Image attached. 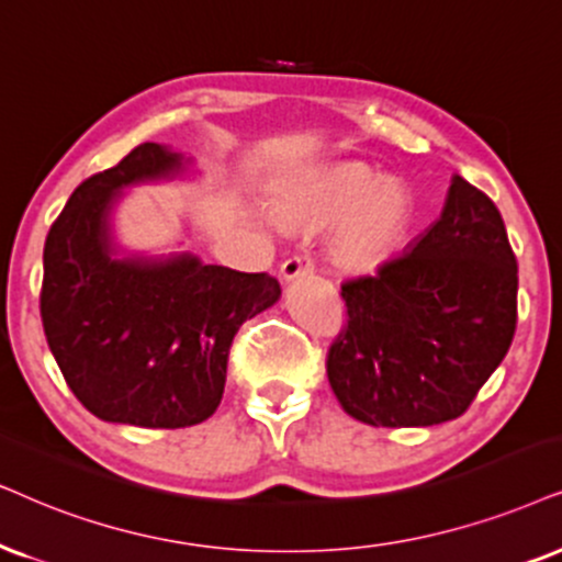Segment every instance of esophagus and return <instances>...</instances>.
I'll return each instance as SVG.
<instances>
[{
	"mask_svg": "<svg viewBox=\"0 0 562 562\" xmlns=\"http://www.w3.org/2000/svg\"><path fill=\"white\" fill-rule=\"evenodd\" d=\"M311 272H314V259H311L308 254H293V257H288L280 265V277L285 282L301 280V277L311 274Z\"/></svg>",
	"mask_w": 562,
	"mask_h": 562,
	"instance_id": "esophagus-1",
	"label": "esophagus"
}]
</instances>
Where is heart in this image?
I'll list each match as a JSON object with an SVG mask.
<instances>
[{
	"label": "heart",
	"instance_id": "1",
	"mask_svg": "<svg viewBox=\"0 0 562 562\" xmlns=\"http://www.w3.org/2000/svg\"><path fill=\"white\" fill-rule=\"evenodd\" d=\"M285 210L314 225L337 220L331 259L347 272H375L407 244L415 199L400 179L379 176L363 162H339L288 194Z\"/></svg>",
	"mask_w": 562,
	"mask_h": 562
}]
</instances>
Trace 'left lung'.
I'll use <instances>...</instances> for the list:
<instances>
[{"mask_svg":"<svg viewBox=\"0 0 562 562\" xmlns=\"http://www.w3.org/2000/svg\"><path fill=\"white\" fill-rule=\"evenodd\" d=\"M516 293L498 207L453 176L440 217L402 257L342 282L347 324L326 352L331 392L375 428L457 420L514 342Z\"/></svg>","mask_w":562,"mask_h":562,"instance_id":"1","label":"left lung"}]
</instances>
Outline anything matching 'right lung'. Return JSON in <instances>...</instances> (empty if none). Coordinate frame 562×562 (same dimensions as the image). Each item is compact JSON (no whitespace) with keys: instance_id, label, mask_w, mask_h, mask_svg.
<instances>
[{"instance_id":"right-lung-1","label":"right lung","mask_w":562,"mask_h":562,"mask_svg":"<svg viewBox=\"0 0 562 562\" xmlns=\"http://www.w3.org/2000/svg\"><path fill=\"white\" fill-rule=\"evenodd\" d=\"M181 153L145 142L90 176L44 246L41 322L72 394L105 423L187 428L223 400L240 324L280 297L267 272L202 265L194 254L142 257L113 244L111 210L132 183L173 179Z\"/></svg>"}]
</instances>
